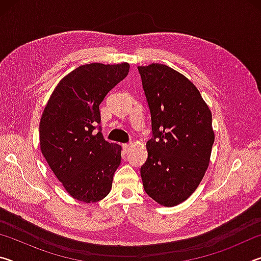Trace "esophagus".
Segmentation results:
<instances>
[{
	"label": "esophagus",
	"instance_id": "esophagus-1",
	"mask_svg": "<svg viewBox=\"0 0 261 261\" xmlns=\"http://www.w3.org/2000/svg\"><path fill=\"white\" fill-rule=\"evenodd\" d=\"M132 147H134V145H132V144H124V145H123V148H124L125 152H129Z\"/></svg>",
	"mask_w": 261,
	"mask_h": 261
}]
</instances>
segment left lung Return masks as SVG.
<instances>
[{
  "instance_id": "obj_1",
  "label": "left lung",
  "mask_w": 261,
  "mask_h": 261,
  "mask_svg": "<svg viewBox=\"0 0 261 261\" xmlns=\"http://www.w3.org/2000/svg\"><path fill=\"white\" fill-rule=\"evenodd\" d=\"M138 70L154 136L146 144L141 179L154 201L173 207L196 191L208 168L215 138L212 113L184 74L160 63Z\"/></svg>"
}]
</instances>
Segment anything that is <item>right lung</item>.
Here are the masks:
<instances>
[{
    "mask_svg": "<svg viewBox=\"0 0 261 261\" xmlns=\"http://www.w3.org/2000/svg\"><path fill=\"white\" fill-rule=\"evenodd\" d=\"M129 69L126 62L81 65L61 79L43 109L41 153L73 199L93 204L112 190L122 146L106 141L94 129L101 122L100 103Z\"/></svg>",
    "mask_w": 261,
    "mask_h": 261,
    "instance_id": "add662e5",
    "label": "right lung"
}]
</instances>
